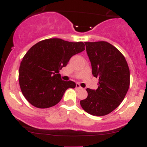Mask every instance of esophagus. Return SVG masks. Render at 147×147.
<instances>
[{
    "label": "esophagus",
    "mask_w": 147,
    "mask_h": 147,
    "mask_svg": "<svg viewBox=\"0 0 147 147\" xmlns=\"http://www.w3.org/2000/svg\"><path fill=\"white\" fill-rule=\"evenodd\" d=\"M76 88H77V89H82V87H81V86L79 85V84H77V85H76Z\"/></svg>",
    "instance_id": "1"
}]
</instances>
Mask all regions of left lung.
<instances>
[{"instance_id": "1", "label": "left lung", "mask_w": 147, "mask_h": 147, "mask_svg": "<svg viewBox=\"0 0 147 147\" xmlns=\"http://www.w3.org/2000/svg\"><path fill=\"white\" fill-rule=\"evenodd\" d=\"M92 74L99 78L97 90L87 88L88 97L80 101L82 109L95 116L114 111L124 99L130 85V70L125 57L106 41L85 42Z\"/></svg>"}]
</instances>
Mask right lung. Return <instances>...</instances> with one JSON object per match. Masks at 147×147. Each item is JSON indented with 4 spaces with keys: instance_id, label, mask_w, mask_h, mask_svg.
Here are the masks:
<instances>
[{
    "instance_id": "1",
    "label": "right lung",
    "mask_w": 147,
    "mask_h": 147,
    "mask_svg": "<svg viewBox=\"0 0 147 147\" xmlns=\"http://www.w3.org/2000/svg\"><path fill=\"white\" fill-rule=\"evenodd\" d=\"M85 50L83 42H69L61 38H48L34 45L25 54L18 72L22 93L32 105L47 109L56 105L72 81L62 80L59 72L66 66L73 55Z\"/></svg>"
}]
</instances>
